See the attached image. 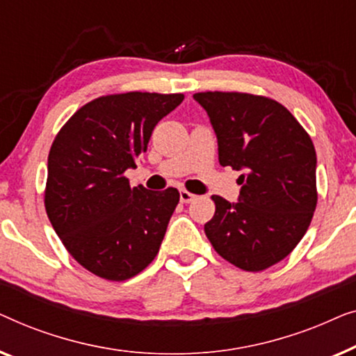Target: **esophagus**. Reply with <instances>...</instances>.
Here are the masks:
<instances>
[{
  "instance_id": "34e87169",
  "label": "esophagus",
  "mask_w": 356,
  "mask_h": 356,
  "mask_svg": "<svg viewBox=\"0 0 356 356\" xmlns=\"http://www.w3.org/2000/svg\"><path fill=\"white\" fill-rule=\"evenodd\" d=\"M197 198V195L187 192V190H180V202L182 203H192Z\"/></svg>"
}]
</instances>
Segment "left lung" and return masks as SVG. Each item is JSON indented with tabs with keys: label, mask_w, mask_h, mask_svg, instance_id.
Instances as JSON below:
<instances>
[{
	"label": "left lung",
	"mask_w": 356,
	"mask_h": 356,
	"mask_svg": "<svg viewBox=\"0 0 356 356\" xmlns=\"http://www.w3.org/2000/svg\"><path fill=\"white\" fill-rule=\"evenodd\" d=\"M218 138L219 164L242 171L238 198L214 195L204 224L214 250L245 271L284 259L316 209V152L297 119L274 99L248 93H195Z\"/></svg>",
	"instance_id": "left-lung-1"
}]
</instances>
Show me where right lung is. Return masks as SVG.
Returning a JSON list of instances; mask_svg holds the SVG:
<instances>
[{"label":"right lung","instance_id":"1","mask_svg":"<svg viewBox=\"0 0 356 356\" xmlns=\"http://www.w3.org/2000/svg\"><path fill=\"white\" fill-rule=\"evenodd\" d=\"M182 102V93L97 98L54 138L44 207L67 252L95 276L130 279L158 254L177 188H130L124 172L137 168L154 126Z\"/></svg>","mask_w":356,"mask_h":356}]
</instances>
